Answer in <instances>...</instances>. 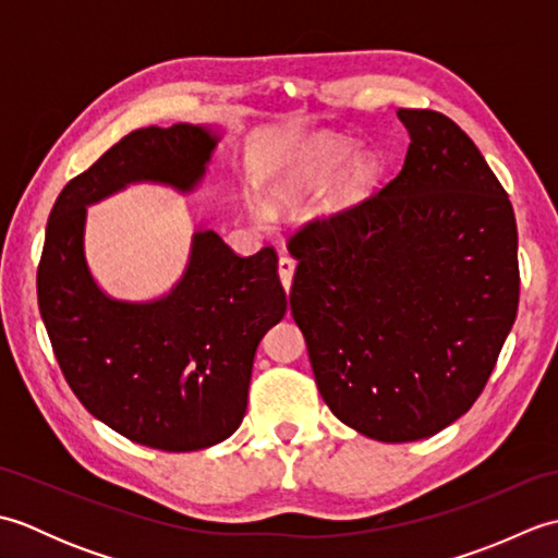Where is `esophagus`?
Wrapping results in <instances>:
<instances>
[{
	"label": "esophagus",
	"instance_id": "obj_1",
	"mask_svg": "<svg viewBox=\"0 0 558 558\" xmlns=\"http://www.w3.org/2000/svg\"><path fill=\"white\" fill-rule=\"evenodd\" d=\"M294 258L292 256H280V260H278V276H280V282H282V288H286V292H290V288H292V278H294Z\"/></svg>",
	"mask_w": 558,
	"mask_h": 558
}]
</instances>
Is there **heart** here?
<instances>
[{
	"label": "heart",
	"instance_id": "obj_1",
	"mask_svg": "<svg viewBox=\"0 0 558 558\" xmlns=\"http://www.w3.org/2000/svg\"><path fill=\"white\" fill-rule=\"evenodd\" d=\"M381 174L384 162L374 150H354L345 138L322 136L282 168L270 196L276 204H300L318 196V208L326 216H338L369 198ZM254 216L268 220L270 210L266 204H256Z\"/></svg>",
	"mask_w": 558,
	"mask_h": 558
}]
</instances>
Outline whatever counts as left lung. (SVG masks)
<instances>
[{"mask_svg":"<svg viewBox=\"0 0 558 558\" xmlns=\"http://www.w3.org/2000/svg\"><path fill=\"white\" fill-rule=\"evenodd\" d=\"M410 146L381 192L292 236L290 310L336 417L376 441L434 436L482 393L518 314L513 206L441 112L398 110Z\"/></svg>","mask_w":558,"mask_h":558,"instance_id":"1","label":"left lung"}]
</instances>
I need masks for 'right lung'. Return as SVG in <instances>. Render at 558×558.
Returning <instances> with one entry per match:
<instances>
[{"label":"right lung","instance_id":"right-lung-1","mask_svg":"<svg viewBox=\"0 0 558 558\" xmlns=\"http://www.w3.org/2000/svg\"><path fill=\"white\" fill-rule=\"evenodd\" d=\"M225 136L218 124L136 129L57 196L38 306L66 384L93 417L134 444L201 450L244 420L256 348L288 312L278 256H236L196 225L180 280L153 300L105 292L86 258L88 206L132 184L194 194Z\"/></svg>","mask_w":558,"mask_h":558}]
</instances>
